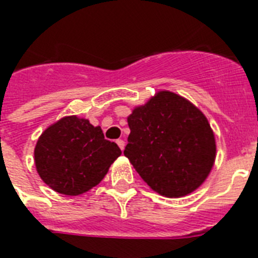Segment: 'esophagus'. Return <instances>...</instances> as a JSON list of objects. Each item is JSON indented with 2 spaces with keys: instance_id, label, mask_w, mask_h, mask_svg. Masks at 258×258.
I'll use <instances>...</instances> for the list:
<instances>
[{
  "instance_id": "obj_1",
  "label": "esophagus",
  "mask_w": 258,
  "mask_h": 258,
  "mask_svg": "<svg viewBox=\"0 0 258 258\" xmlns=\"http://www.w3.org/2000/svg\"><path fill=\"white\" fill-rule=\"evenodd\" d=\"M116 144H118V147L120 148V151L124 149V142H123V140H116Z\"/></svg>"
}]
</instances>
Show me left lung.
<instances>
[{
	"mask_svg": "<svg viewBox=\"0 0 258 258\" xmlns=\"http://www.w3.org/2000/svg\"><path fill=\"white\" fill-rule=\"evenodd\" d=\"M124 156L157 194L183 197L209 176L216 161V136L205 114L187 98L158 91L127 116Z\"/></svg>",
	"mask_w": 258,
	"mask_h": 258,
	"instance_id": "obj_1",
	"label": "left lung"
}]
</instances>
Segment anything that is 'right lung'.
Returning a JSON list of instances; mask_svg holds the SVG:
<instances>
[{
  "label": "right lung",
  "mask_w": 258,
  "mask_h": 258,
  "mask_svg": "<svg viewBox=\"0 0 258 258\" xmlns=\"http://www.w3.org/2000/svg\"><path fill=\"white\" fill-rule=\"evenodd\" d=\"M33 154L42 182L58 194L78 196L101 182L122 152L115 143L105 140L100 126L66 115L46 127Z\"/></svg>",
  "instance_id": "1"
}]
</instances>
